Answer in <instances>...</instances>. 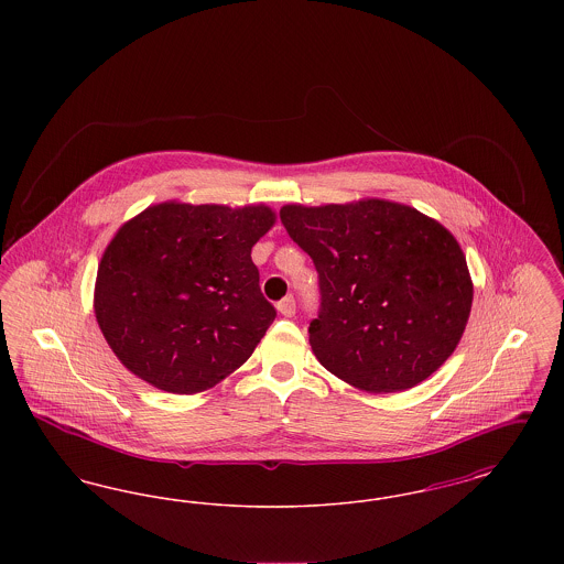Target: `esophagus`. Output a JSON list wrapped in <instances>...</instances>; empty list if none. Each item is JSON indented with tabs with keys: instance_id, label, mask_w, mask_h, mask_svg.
<instances>
[{
	"instance_id": "34e87169",
	"label": "esophagus",
	"mask_w": 564,
	"mask_h": 564,
	"mask_svg": "<svg viewBox=\"0 0 564 564\" xmlns=\"http://www.w3.org/2000/svg\"><path fill=\"white\" fill-rule=\"evenodd\" d=\"M276 311L283 315V317H294L295 315V300L294 295H288L283 297L279 304H276Z\"/></svg>"
}]
</instances>
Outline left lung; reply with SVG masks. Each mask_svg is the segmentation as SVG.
<instances>
[{
	"mask_svg": "<svg viewBox=\"0 0 564 564\" xmlns=\"http://www.w3.org/2000/svg\"><path fill=\"white\" fill-rule=\"evenodd\" d=\"M281 221L319 272L322 306L308 336L325 370L361 391L393 393L453 355L474 283L440 221L380 198L285 205Z\"/></svg>",
	"mask_w": 564,
	"mask_h": 564,
	"instance_id": "obj_1",
	"label": "left lung"
}]
</instances>
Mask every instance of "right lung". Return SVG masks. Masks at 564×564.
<instances>
[{"label":"right lung","instance_id":"obj_1","mask_svg":"<svg viewBox=\"0 0 564 564\" xmlns=\"http://www.w3.org/2000/svg\"><path fill=\"white\" fill-rule=\"evenodd\" d=\"M274 219L267 205L169 200L122 224L95 283L97 323L122 366L180 395L241 368L276 317L251 262Z\"/></svg>","mask_w":564,"mask_h":564}]
</instances>
